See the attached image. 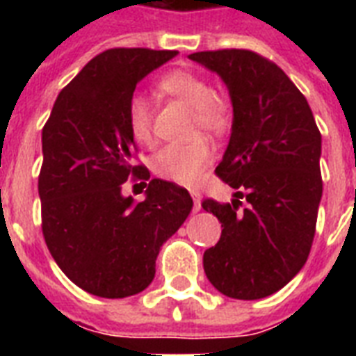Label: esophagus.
Here are the masks:
<instances>
[{"mask_svg": "<svg viewBox=\"0 0 356 356\" xmlns=\"http://www.w3.org/2000/svg\"><path fill=\"white\" fill-rule=\"evenodd\" d=\"M190 195H192V200H194V212L201 211V195L197 190H190Z\"/></svg>", "mask_w": 356, "mask_h": 356, "instance_id": "esophagus-1", "label": "esophagus"}]
</instances>
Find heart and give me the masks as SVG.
Here are the masks:
<instances>
[{"label":"heart","mask_w":356,"mask_h":356,"mask_svg":"<svg viewBox=\"0 0 356 356\" xmlns=\"http://www.w3.org/2000/svg\"><path fill=\"white\" fill-rule=\"evenodd\" d=\"M159 92L175 97L194 108L192 133L223 134L233 123V107L227 97L212 92L203 75L190 70H173L159 79ZM153 105L142 94H134L127 105V125L133 138L142 145L155 142L153 131ZM214 151L205 136L162 147L151 159V170L156 177L179 184H194L212 162Z\"/></svg>","instance_id":"b5f03b06"}]
</instances>
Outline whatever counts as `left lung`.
Here are the masks:
<instances>
[{
  "instance_id": "8db88e82",
  "label": "left lung",
  "mask_w": 356,
  "mask_h": 356,
  "mask_svg": "<svg viewBox=\"0 0 356 356\" xmlns=\"http://www.w3.org/2000/svg\"><path fill=\"white\" fill-rule=\"evenodd\" d=\"M190 58L222 77L234 113L216 175L236 190V200L201 203L223 227L203 254V268L227 298H266L309 259L323 192L321 133L303 94L270 58L249 49L200 51Z\"/></svg>"
}]
</instances>
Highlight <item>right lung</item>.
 <instances>
[{
  "mask_svg": "<svg viewBox=\"0 0 356 356\" xmlns=\"http://www.w3.org/2000/svg\"><path fill=\"white\" fill-rule=\"evenodd\" d=\"M175 55L147 47L99 53L60 90L42 129V234L64 275L99 298H129L149 286L161 245L194 205L179 184L145 183L149 170L134 164L127 125L136 83ZM127 178L148 186L144 202L122 197Z\"/></svg>",
  "mask_w": 356,
  "mask_h": 356,
  "instance_id": "right-lung-1",
  "label": "right lung"
}]
</instances>
